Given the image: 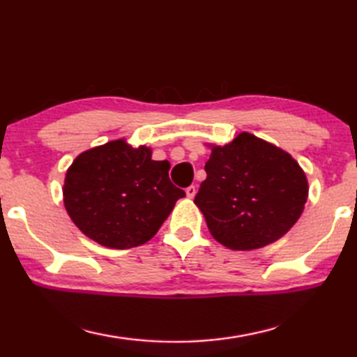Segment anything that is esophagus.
Returning <instances> with one entry per match:
<instances>
[{
	"label": "esophagus",
	"mask_w": 357,
	"mask_h": 357,
	"mask_svg": "<svg viewBox=\"0 0 357 357\" xmlns=\"http://www.w3.org/2000/svg\"><path fill=\"white\" fill-rule=\"evenodd\" d=\"M186 191V196H188L190 199H192L196 196V186L195 185H191V186H188V188L185 190Z\"/></svg>",
	"instance_id": "34e87169"
}]
</instances>
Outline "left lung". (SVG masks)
Listing matches in <instances>:
<instances>
[{
  "label": "left lung",
  "instance_id": "obj_1",
  "mask_svg": "<svg viewBox=\"0 0 357 357\" xmlns=\"http://www.w3.org/2000/svg\"><path fill=\"white\" fill-rule=\"evenodd\" d=\"M205 172L195 204L213 238L235 251L279 240L307 201V178L298 162L251 133L211 149Z\"/></svg>",
  "mask_w": 357,
  "mask_h": 357
}]
</instances>
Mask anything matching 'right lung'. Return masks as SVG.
<instances>
[{"label": "right lung", "instance_id": "right-lung-1", "mask_svg": "<svg viewBox=\"0 0 357 357\" xmlns=\"http://www.w3.org/2000/svg\"><path fill=\"white\" fill-rule=\"evenodd\" d=\"M185 191L169 180V162L123 139L86 150L68 167L64 205L86 236L106 248L130 249L158 232Z\"/></svg>", "mask_w": 357, "mask_h": 357}]
</instances>
